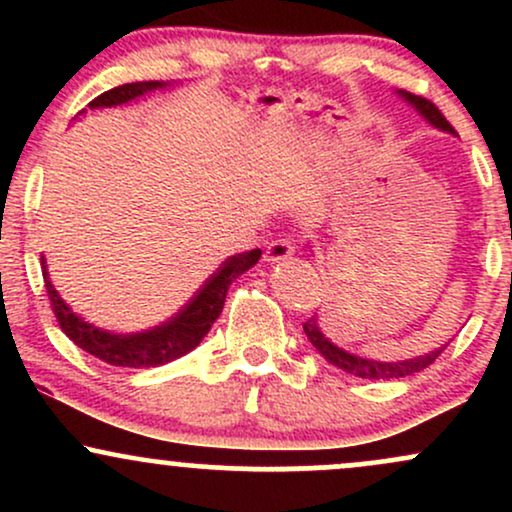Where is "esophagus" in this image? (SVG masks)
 Segmentation results:
<instances>
[{"mask_svg":"<svg viewBox=\"0 0 512 512\" xmlns=\"http://www.w3.org/2000/svg\"><path fill=\"white\" fill-rule=\"evenodd\" d=\"M293 243L289 238H276L272 243L267 245V250H264V257H267L269 262H281V260H289L293 255Z\"/></svg>","mask_w":512,"mask_h":512,"instance_id":"obj_1","label":"esophagus"}]
</instances>
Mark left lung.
Returning <instances> with one entry per match:
<instances>
[{
	"instance_id": "1",
	"label": "left lung",
	"mask_w": 512,
	"mask_h": 512,
	"mask_svg": "<svg viewBox=\"0 0 512 512\" xmlns=\"http://www.w3.org/2000/svg\"><path fill=\"white\" fill-rule=\"evenodd\" d=\"M397 93L404 98V101L414 105V108L419 110V113L424 115L433 127L443 129V132L455 134V129H452L450 122L445 120V115L440 113V110L431 101H426L424 96H416V93H409V91H397ZM303 330H305V334H308L310 344H313L315 349L320 351V354L332 363V366L342 368L344 373H351V375H356V378H366V380L407 378V375L421 373V370L431 366V363L440 356V351H443L445 346H448V344L440 346V349L431 351V354H426V356H416V358H407V361L387 363V361H370V358L354 356V354H349V351L339 349L337 344H332L330 339H327L325 334H322L320 322H317V315L310 317L308 322H303Z\"/></svg>"
}]
</instances>
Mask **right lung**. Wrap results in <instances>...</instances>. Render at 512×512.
<instances>
[{
  "mask_svg": "<svg viewBox=\"0 0 512 512\" xmlns=\"http://www.w3.org/2000/svg\"><path fill=\"white\" fill-rule=\"evenodd\" d=\"M163 86H166L163 81H137V84L115 86L110 88V91L101 93L98 98H93V101L88 103V108H113V105L129 103L134 101V98H142L144 93L156 91V88ZM260 255L262 250L255 248L250 252H240V255L228 257V260L204 281L202 289L190 298V303H187L178 315L170 317L163 325H156L151 327V330L134 334H115L101 330V327L86 322L84 317L72 313V308L62 301L60 293L52 286L45 260H40V264H43V279L45 289H48L52 313H55L57 322H60L62 332L67 334L79 349L101 358V361L110 363V366L156 368L185 356L187 351L195 349V346L207 337V332L216 322V317L221 315L228 286H231L240 274L248 272L252 264H257Z\"/></svg>",
  "mask_w": 512,
  "mask_h": 512,
  "instance_id": "right-lung-1",
  "label": "right lung"
}]
</instances>
